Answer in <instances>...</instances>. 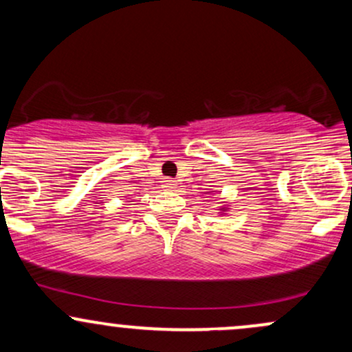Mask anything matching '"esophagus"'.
<instances>
[{
	"label": "esophagus",
	"mask_w": 352,
	"mask_h": 352,
	"mask_svg": "<svg viewBox=\"0 0 352 352\" xmlns=\"http://www.w3.org/2000/svg\"><path fill=\"white\" fill-rule=\"evenodd\" d=\"M175 180H172V179H165V180H162V187L164 188H167V190H172V188H175Z\"/></svg>",
	"instance_id": "obj_1"
}]
</instances>
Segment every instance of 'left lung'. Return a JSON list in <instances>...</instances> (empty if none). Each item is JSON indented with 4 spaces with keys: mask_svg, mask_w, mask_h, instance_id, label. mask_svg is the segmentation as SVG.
<instances>
[{
    "mask_svg": "<svg viewBox=\"0 0 352 352\" xmlns=\"http://www.w3.org/2000/svg\"><path fill=\"white\" fill-rule=\"evenodd\" d=\"M220 210H221L220 213H225V212H228V207H225V205H223V207H220Z\"/></svg>",
    "mask_w": 352,
    "mask_h": 352,
    "instance_id": "obj_1",
    "label": "left lung"
}]
</instances>
